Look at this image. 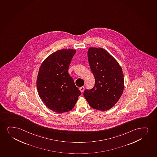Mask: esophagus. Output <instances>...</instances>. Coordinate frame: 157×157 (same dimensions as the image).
Segmentation results:
<instances>
[{
  "instance_id": "1",
  "label": "esophagus",
  "mask_w": 157,
  "mask_h": 157,
  "mask_svg": "<svg viewBox=\"0 0 157 157\" xmlns=\"http://www.w3.org/2000/svg\"><path fill=\"white\" fill-rule=\"evenodd\" d=\"M84 89H85V87H83V86H82V87H80L79 88V90H80L81 93H82V92H83V90H84Z\"/></svg>"
}]
</instances>
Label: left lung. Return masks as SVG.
<instances>
[{"instance_id": "8db88e82", "label": "left lung", "mask_w": 157, "mask_h": 157, "mask_svg": "<svg viewBox=\"0 0 157 157\" xmlns=\"http://www.w3.org/2000/svg\"><path fill=\"white\" fill-rule=\"evenodd\" d=\"M88 58L95 85L83 96L91 107L108 110L120 98L124 89V75L118 62L103 48H90Z\"/></svg>"}]
</instances>
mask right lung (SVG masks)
Here are the masks:
<instances>
[{"mask_svg": "<svg viewBox=\"0 0 157 157\" xmlns=\"http://www.w3.org/2000/svg\"><path fill=\"white\" fill-rule=\"evenodd\" d=\"M76 51L63 49L45 59L39 69L37 89L40 97L48 108L59 113L72 110L81 92L68 73Z\"/></svg>", "mask_w": 157, "mask_h": 157, "instance_id": "1", "label": "right lung"}]
</instances>
